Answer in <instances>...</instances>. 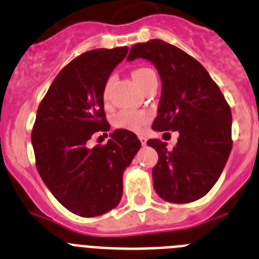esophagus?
<instances>
[{"instance_id":"1","label":"esophagus","mask_w":259,"mask_h":259,"mask_svg":"<svg viewBox=\"0 0 259 259\" xmlns=\"http://www.w3.org/2000/svg\"><path fill=\"white\" fill-rule=\"evenodd\" d=\"M139 139H140L141 145H145V144H146V137H144V136H139Z\"/></svg>"}]
</instances>
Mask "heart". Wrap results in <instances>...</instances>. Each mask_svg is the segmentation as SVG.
I'll list each match as a JSON object with an SVG mask.
<instances>
[{"label": "heart", "mask_w": 259, "mask_h": 259, "mask_svg": "<svg viewBox=\"0 0 259 259\" xmlns=\"http://www.w3.org/2000/svg\"><path fill=\"white\" fill-rule=\"evenodd\" d=\"M132 77L137 83V85L144 88L146 84L149 83L152 79H157L155 72L149 67H137L132 71ZM111 81L113 79L110 77L106 81L104 87V92H102V97L105 101L109 100V92L110 87H111ZM152 119V114L146 110H131L125 109L120 110L118 114L114 116V125L116 128H122V130H127V131L132 132H141L148 123Z\"/></svg>", "instance_id": "1"}]
</instances>
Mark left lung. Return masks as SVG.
Here are the masks:
<instances>
[{"instance_id":"obj_1","label":"left lung","mask_w":259,"mask_h":259,"mask_svg":"<svg viewBox=\"0 0 259 259\" xmlns=\"http://www.w3.org/2000/svg\"><path fill=\"white\" fill-rule=\"evenodd\" d=\"M153 62L162 80L155 131H179L178 144L167 149L158 139L148 145L158 153L153 182L164 201L188 203L214 187L232 149V114L205 67L179 48L162 40L139 42L128 61Z\"/></svg>"}]
</instances>
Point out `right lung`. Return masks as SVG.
<instances>
[{
    "label": "right lung",
    "instance_id": "add662e5",
    "mask_svg": "<svg viewBox=\"0 0 259 259\" xmlns=\"http://www.w3.org/2000/svg\"><path fill=\"white\" fill-rule=\"evenodd\" d=\"M127 52V47L93 49L72 59L48 89L32 128L41 179L66 209L84 218L118 205L123 171L141 146L127 130H116L105 145L87 146L93 134L110 130L102 92Z\"/></svg>",
    "mask_w": 259,
    "mask_h": 259
}]
</instances>
